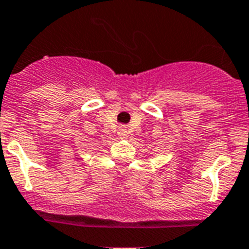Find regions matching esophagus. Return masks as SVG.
Here are the masks:
<instances>
[{
	"mask_svg": "<svg viewBox=\"0 0 249 249\" xmlns=\"http://www.w3.org/2000/svg\"><path fill=\"white\" fill-rule=\"evenodd\" d=\"M119 135H120L121 138H126V137H128V129L124 128V126L119 129Z\"/></svg>",
	"mask_w": 249,
	"mask_h": 249,
	"instance_id": "34e87169",
	"label": "esophagus"
}]
</instances>
